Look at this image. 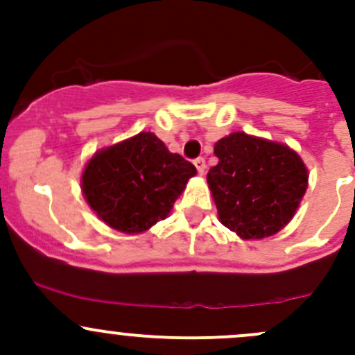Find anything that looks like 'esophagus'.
<instances>
[{
    "label": "esophagus",
    "instance_id": "34e87169",
    "mask_svg": "<svg viewBox=\"0 0 355 355\" xmlns=\"http://www.w3.org/2000/svg\"><path fill=\"white\" fill-rule=\"evenodd\" d=\"M196 168H198V173L199 175H204V171H206V159L204 157H198V159L194 161Z\"/></svg>",
    "mask_w": 355,
    "mask_h": 355
}]
</instances>
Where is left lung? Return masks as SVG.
Masks as SVG:
<instances>
[{
    "label": "left lung",
    "mask_w": 355,
    "mask_h": 355,
    "mask_svg": "<svg viewBox=\"0 0 355 355\" xmlns=\"http://www.w3.org/2000/svg\"><path fill=\"white\" fill-rule=\"evenodd\" d=\"M218 164L207 185L218 218L244 241L271 237L287 227L307 191L302 157L282 142L234 132L214 144Z\"/></svg>",
    "instance_id": "obj_1"
}]
</instances>
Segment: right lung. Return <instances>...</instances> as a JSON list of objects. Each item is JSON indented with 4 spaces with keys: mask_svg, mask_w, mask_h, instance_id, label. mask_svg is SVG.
I'll list each match as a JSON object with an SVG mask.
<instances>
[{
    "mask_svg": "<svg viewBox=\"0 0 355 355\" xmlns=\"http://www.w3.org/2000/svg\"><path fill=\"white\" fill-rule=\"evenodd\" d=\"M196 166L170 153L153 132L108 146L92 155L80 177L82 196L110 228L134 235L170 214Z\"/></svg>",
    "mask_w": 355,
    "mask_h": 355,
    "instance_id": "obj_1",
    "label": "right lung"
}]
</instances>
